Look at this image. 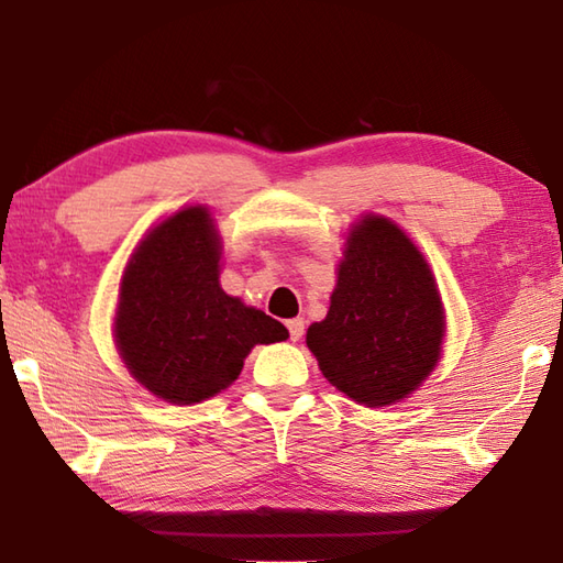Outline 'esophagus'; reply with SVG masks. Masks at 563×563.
Instances as JSON below:
<instances>
[{
  "instance_id": "1",
  "label": "esophagus",
  "mask_w": 563,
  "mask_h": 563,
  "mask_svg": "<svg viewBox=\"0 0 563 563\" xmlns=\"http://www.w3.org/2000/svg\"><path fill=\"white\" fill-rule=\"evenodd\" d=\"M288 331H290V341H300L305 333V319H290Z\"/></svg>"
}]
</instances>
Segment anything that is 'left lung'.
<instances>
[{"mask_svg":"<svg viewBox=\"0 0 563 563\" xmlns=\"http://www.w3.org/2000/svg\"><path fill=\"white\" fill-rule=\"evenodd\" d=\"M442 331L428 263L397 224L367 214L345 242L327 319L307 329L321 373L357 404H394L435 367Z\"/></svg>","mask_w":563,"mask_h":563,"instance_id":"8db88e82","label":"left lung"}]
</instances>
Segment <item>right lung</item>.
<instances>
[{
    "label": "right lung",
    "mask_w": 563,
    "mask_h": 563,
    "mask_svg": "<svg viewBox=\"0 0 563 563\" xmlns=\"http://www.w3.org/2000/svg\"><path fill=\"white\" fill-rule=\"evenodd\" d=\"M220 236L206 208L166 218L137 246L121 283L115 343L133 377L172 404L230 387L256 343L288 329L220 288Z\"/></svg>",
    "instance_id": "1"
}]
</instances>
